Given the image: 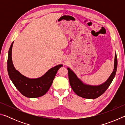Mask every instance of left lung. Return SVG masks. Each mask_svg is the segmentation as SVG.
Here are the masks:
<instances>
[{"label":"left lung","mask_w":125,"mask_h":125,"mask_svg":"<svg viewBox=\"0 0 125 125\" xmlns=\"http://www.w3.org/2000/svg\"><path fill=\"white\" fill-rule=\"evenodd\" d=\"M117 67V60L116 53H115V61H114V68L111 74L106 81L103 84L99 85L94 86L88 85L83 83L79 78L77 77L75 74L68 68L69 80L70 85L73 90L78 96L83 98L94 99L101 95L104 93L110 85L115 77Z\"/></svg>","instance_id":"1"}]
</instances>
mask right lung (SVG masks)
I'll return each mask as SVG.
<instances>
[{
    "label": "right lung",
    "mask_w": 125,
    "mask_h": 125,
    "mask_svg": "<svg viewBox=\"0 0 125 125\" xmlns=\"http://www.w3.org/2000/svg\"><path fill=\"white\" fill-rule=\"evenodd\" d=\"M12 42L8 52L7 68L10 79L17 89L25 96L35 98L45 95L51 86L57 71L62 64L56 65L48 71L43 76L36 79H30L22 75L16 70L12 63L11 57Z\"/></svg>",
    "instance_id": "1"
}]
</instances>
